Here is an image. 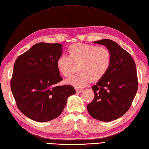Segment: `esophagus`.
I'll return each mask as SVG.
<instances>
[{
  "instance_id": "34e87169",
  "label": "esophagus",
  "mask_w": 149,
  "mask_h": 149,
  "mask_svg": "<svg viewBox=\"0 0 149 149\" xmlns=\"http://www.w3.org/2000/svg\"><path fill=\"white\" fill-rule=\"evenodd\" d=\"M76 92H77V93L82 92V89H79V88H77V89H76Z\"/></svg>"
}]
</instances>
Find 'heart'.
Here are the masks:
<instances>
[{"label": "heart", "mask_w": 149, "mask_h": 149, "mask_svg": "<svg viewBox=\"0 0 149 149\" xmlns=\"http://www.w3.org/2000/svg\"><path fill=\"white\" fill-rule=\"evenodd\" d=\"M68 53L69 56L60 55L56 65L61 74L67 78L72 77L79 66L80 71L69 80L75 87L84 86L91 79L100 80L111 66V52L105 46L74 44L68 48Z\"/></svg>", "instance_id": "obj_1"}]
</instances>
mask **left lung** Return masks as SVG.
I'll use <instances>...</instances> for the list:
<instances>
[{
  "label": "left lung",
  "mask_w": 149,
  "mask_h": 149,
  "mask_svg": "<svg viewBox=\"0 0 149 149\" xmlns=\"http://www.w3.org/2000/svg\"><path fill=\"white\" fill-rule=\"evenodd\" d=\"M111 52V66L97 84L92 86L94 98L87 105L89 114L100 121L111 122L129 110L138 89L135 63L128 52L109 39L93 42Z\"/></svg>",
  "instance_id": "left-lung-1"
}]
</instances>
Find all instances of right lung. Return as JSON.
Returning a JSON list of instances; mask_svg holds the SVG:
<instances>
[{
	"label": "right lung",
	"mask_w": 149,
	"mask_h": 149,
	"mask_svg": "<svg viewBox=\"0 0 149 149\" xmlns=\"http://www.w3.org/2000/svg\"><path fill=\"white\" fill-rule=\"evenodd\" d=\"M61 53V44L40 42L15 62L12 94L19 111L33 120L44 122L58 117L68 97L76 93L72 86L57 85L63 80L56 65Z\"/></svg>",
	"instance_id": "add662e5"
}]
</instances>
